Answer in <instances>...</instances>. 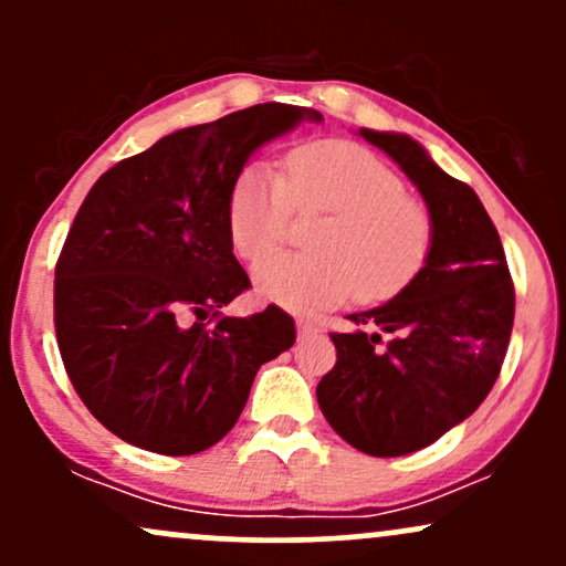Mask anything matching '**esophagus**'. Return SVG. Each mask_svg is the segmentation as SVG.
Listing matches in <instances>:
<instances>
[{"mask_svg":"<svg viewBox=\"0 0 566 566\" xmlns=\"http://www.w3.org/2000/svg\"><path fill=\"white\" fill-rule=\"evenodd\" d=\"M316 333H319V327L314 322H297V337H303V340L305 337H314Z\"/></svg>","mask_w":566,"mask_h":566,"instance_id":"34e87169","label":"esophagus"}]
</instances>
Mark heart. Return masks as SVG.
Masks as SVG:
<instances>
[{
    "instance_id": "b5f03b06",
    "label": "heart",
    "mask_w": 566,
    "mask_h": 566,
    "mask_svg": "<svg viewBox=\"0 0 566 566\" xmlns=\"http://www.w3.org/2000/svg\"><path fill=\"white\" fill-rule=\"evenodd\" d=\"M292 212L327 216L308 237L314 255H279L255 269L263 301L290 311H324L350 301L388 303L423 274L433 218L409 197L401 175L348 140L295 148L284 175L244 167L229 199L233 250L263 261L287 242Z\"/></svg>"
}]
</instances>
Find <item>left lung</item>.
Returning <instances> with one entry per match:
<instances>
[{"instance_id":"left-lung-1","label":"left lung","mask_w":566,"mask_h":566,"mask_svg":"<svg viewBox=\"0 0 566 566\" xmlns=\"http://www.w3.org/2000/svg\"><path fill=\"white\" fill-rule=\"evenodd\" d=\"M423 193L433 218V250L423 274L399 297L350 314L359 329L329 333L335 367L316 399L350 447L399 458L444 437L495 386L513 329V279L497 229L463 180L439 170L420 143L361 129ZM392 333L382 344L364 324Z\"/></svg>"}]
</instances>
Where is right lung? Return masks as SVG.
I'll return each mask as SVG.
<instances>
[{"mask_svg":"<svg viewBox=\"0 0 566 566\" xmlns=\"http://www.w3.org/2000/svg\"><path fill=\"white\" fill-rule=\"evenodd\" d=\"M322 114L258 103L165 135L97 178L55 265V335L84 407L127 444L197 454L239 420L255 373L295 343L279 305L223 316L250 290L229 199L255 148ZM211 322L207 323L206 319Z\"/></svg>","mask_w":566,"mask_h":566,"instance_id":"obj_1","label":"right lung"}]
</instances>
